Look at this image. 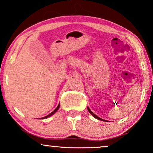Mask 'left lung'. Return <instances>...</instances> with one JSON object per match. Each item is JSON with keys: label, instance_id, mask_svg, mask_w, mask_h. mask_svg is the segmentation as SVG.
Returning a JSON list of instances; mask_svg holds the SVG:
<instances>
[{"label": "left lung", "instance_id": "obj_1", "mask_svg": "<svg viewBox=\"0 0 153 153\" xmlns=\"http://www.w3.org/2000/svg\"><path fill=\"white\" fill-rule=\"evenodd\" d=\"M88 111H89V112H90V113L91 114H92V115H93V117H95V118H96V119H99V120H101V121H106V120H104V119H102L99 118V117H97V116H96V114H94V113H93V112H92V111H91V109H90V108H88Z\"/></svg>", "mask_w": 153, "mask_h": 153}]
</instances>
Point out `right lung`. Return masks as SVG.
<instances>
[{"mask_svg": "<svg viewBox=\"0 0 153 153\" xmlns=\"http://www.w3.org/2000/svg\"><path fill=\"white\" fill-rule=\"evenodd\" d=\"M59 104L58 105V106H57V108H55V109H54V111H52V113H50V114H49V115H47V116H46V117H43V119H45V118H47V117H50V116H52V114H54V113H55V112L56 111H57V110H58L59 109Z\"/></svg>", "mask_w": 153, "mask_h": 153, "instance_id": "obj_1", "label": "right lung"}]
</instances>
